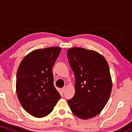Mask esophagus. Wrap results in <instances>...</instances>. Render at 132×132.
<instances>
[{"mask_svg": "<svg viewBox=\"0 0 132 132\" xmlns=\"http://www.w3.org/2000/svg\"><path fill=\"white\" fill-rule=\"evenodd\" d=\"M66 86H64V87H63V88L61 89L62 92H63V93H64V92H65V90H66Z\"/></svg>", "mask_w": 132, "mask_h": 132, "instance_id": "1", "label": "esophagus"}]
</instances>
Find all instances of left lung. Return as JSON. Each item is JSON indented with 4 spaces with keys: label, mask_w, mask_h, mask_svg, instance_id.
<instances>
[{
    "label": "left lung",
    "mask_w": 132,
    "mask_h": 132,
    "mask_svg": "<svg viewBox=\"0 0 132 132\" xmlns=\"http://www.w3.org/2000/svg\"><path fill=\"white\" fill-rule=\"evenodd\" d=\"M67 55L75 76V94L68 103L76 116L90 119L109 99L112 87L109 66L105 57L94 50L75 47L68 50Z\"/></svg>",
    "instance_id": "8db88e82"
}]
</instances>
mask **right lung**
<instances>
[{
	"label": "right lung",
	"instance_id": "add662e5",
	"mask_svg": "<svg viewBox=\"0 0 132 132\" xmlns=\"http://www.w3.org/2000/svg\"><path fill=\"white\" fill-rule=\"evenodd\" d=\"M60 47L35 50L21 61L16 73V92L21 105L37 118L48 116L61 98L54 87L52 68Z\"/></svg>",
	"mask_w": 132,
	"mask_h": 132
}]
</instances>
